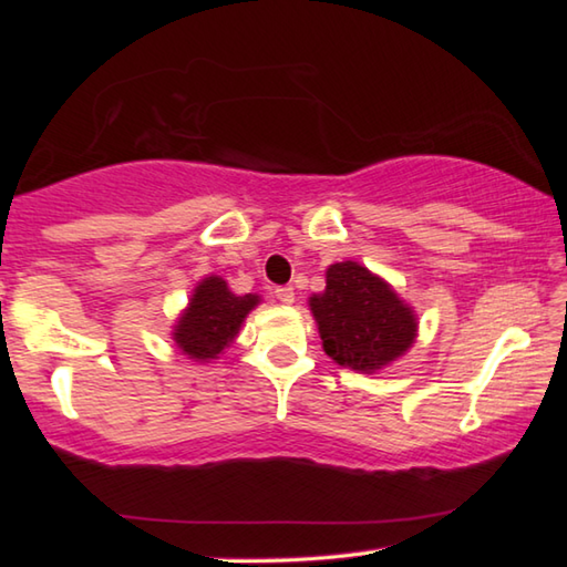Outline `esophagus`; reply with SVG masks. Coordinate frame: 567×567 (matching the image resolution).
Returning <instances> with one entry per match:
<instances>
[{"label":"esophagus","mask_w":567,"mask_h":567,"mask_svg":"<svg viewBox=\"0 0 567 567\" xmlns=\"http://www.w3.org/2000/svg\"><path fill=\"white\" fill-rule=\"evenodd\" d=\"M275 297H277V300H280L282 305H292V302H295V290H292V287H277Z\"/></svg>","instance_id":"obj_1"}]
</instances>
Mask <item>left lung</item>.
<instances>
[{
  "instance_id": "8db88e82",
  "label": "left lung",
  "mask_w": 567,
  "mask_h": 567,
  "mask_svg": "<svg viewBox=\"0 0 567 567\" xmlns=\"http://www.w3.org/2000/svg\"><path fill=\"white\" fill-rule=\"evenodd\" d=\"M324 292L310 297L322 350L342 368L375 372L402 358L417 338V318L398 292L358 262L328 267Z\"/></svg>"
}]
</instances>
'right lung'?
I'll list each match as a JSON object with an SVG mask.
<instances>
[{
  "mask_svg": "<svg viewBox=\"0 0 567 567\" xmlns=\"http://www.w3.org/2000/svg\"><path fill=\"white\" fill-rule=\"evenodd\" d=\"M257 305L260 295H235L223 277L209 275L192 292L172 340L189 360H215L237 338L249 310H255Z\"/></svg>",
  "mask_w": 567,
  "mask_h": 567,
  "instance_id": "add662e5",
  "label": "right lung"
}]
</instances>
